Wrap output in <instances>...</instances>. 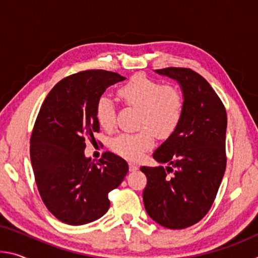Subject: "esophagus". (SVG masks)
Masks as SVG:
<instances>
[{
    "label": "esophagus",
    "instance_id": "esophagus-1",
    "mask_svg": "<svg viewBox=\"0 0 258 258\" xmlns=\"http://www.w3.org/2000/svg\"><path fill=\"white\" fill-rule=\"evenodd\" d=\"M138 168H139V165H138V164H135V163H130V171H131V172L137 171Z\"/></svg>",
    "mask_w": 258,
    "mask_h": 258
}]
</instances>
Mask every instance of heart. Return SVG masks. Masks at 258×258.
<instances>
[{"label":"heart","instance_id":"b5f03b06","mask_svg":"<svg viewBox=\"0 0 258 258\" xmlns=\"http://www.w3.org/2000/svg\"><path fill=\"white\" fill-rule=\"evenodd\" d=\"M118 97L126 106L139 109L134 133H123L112 139L110 148L117 155L139 160L155 145V133L165 138L180 125L185 100L180 87L137 75L118 90ZM95 118L102 128L110 131L116 125V109L110 98L102 95L95 104Z\"/></svg>","mask_w":258,"mask_h":258}]
</instances>
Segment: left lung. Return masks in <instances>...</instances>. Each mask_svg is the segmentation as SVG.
I'll return each mask as SVG.
<instances>
[{
	"label": "left lung",
	"instance_id": "8db88e82",
	"mask_svg": "<svg viewBox=\"0 0 258 258\" xmlns=\"http://www.w3.org/2000/svg\"><path fill=\"white\" fill-rule=\"evenodd\" d=\"M176 80L184 94V113L177 128L154 152L167 167H146L143 203L152 220L181 230L204 218L216 198L226 167V110L213 87L190 68L156 71Z\"/></svg>",
	"mask_w": 258,
	"mask_h": 258
}]
</instances>
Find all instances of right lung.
<instances>
[{"mask_svg": "<svg viewBox=\"0 0 258 258\" xmlns=\"http://www.w3.org/2000/svg\"><path fill=\"white\" fill-rule=\"evenodd\" d=\"M125 77L91 69L56 83L42 103L30 137V160L43 203L59 221L82 225L110 206L108 194L128 172L121 157L106 151L97 163L84 155L85 140L100 132L95 104Z\"/></svg>", "mask_w": 258, "mask_h": 258, "instance_id": "right-lung-1", "label": "right lung"}]
</instances>
